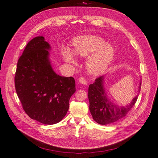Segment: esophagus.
Instances as JSON below:
<instances>
[{"label": "esophagus", "instance_id": "obj_1", "mask_svg": "<svg viewBox=\"0 0 158 158\" xmlns=\"http://www.w3.org/2000/svg\"><path fill=\"white\" fill-rule=\"evenodd\" d=\"M78 81H79V83H80L81 84H84V85H86L87 84V81L83 77H80L78 78Z\"/></svg>", "mask_w": 158, "mask_h": 158}]
</instances>
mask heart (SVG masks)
<instances>
[{"instance_id": "heart-1", "label": "heart", "mask_w": 158, "mask_h": 158, "mask_svg": "<svg viewBox=\"0 0 158 158\" xmlns=\"http://www.w3.org/2000/svg\"><path fill=\"white\" fill-rule=\"evenodd\" d=\"M73 50L64 48L62 54L64 61L70 63H77L74 56L81 57H88L85 66L88 72L97 76L105 71L109 66L114 55V48L100 37L94 35L80 36L73 42Z\"/></svg>"}]
</instances>
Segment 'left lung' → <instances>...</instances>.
Wrapping results in <instances>:
<instances>
[{
	"mask_svg": "<svg viewBox=\"0 0 158 158\" xmlns=\"http://www.w3.org/2000/svg\"><path fill=\"white\" fill-rule=\"evenodd\" d=\"M104 76L95 79V82L89 85L88 99L89 110L94 120L101 125H107L116 122L126 116L131 110L137 100L138 95L134 97L131 103L125 106H118L108 101L104 88ZM141 81L139 86L140 91Z\"/></svg>",
	"mask_w": 158,
	"mask_h": 158,
	"instance_id": "obj_1",
	"label": "left lung"
}]
</instances>
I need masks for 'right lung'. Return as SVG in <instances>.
Returning a JSON list of instances; mask_svg holds the SVG:
<instances>
[{
    "label": "right lung",
    "instance_id": "obj_1",
    "mask_svg": "<svg viewBox=\"0 0 158 158\" xmlns=\"http://www.w3.org/2000/svg\"><path fill=\"white\" fill-rule=\"evenodd\" d=\"M50 48L43 36L29 42L18 59L14 78L25 113L46 125L57 123L65 116L70 98L76 91L74 78L54 72L49 58Z\"/></svg>",
    "mask_w": 158,
    "mask_h": 158
}]
</instances>
